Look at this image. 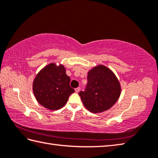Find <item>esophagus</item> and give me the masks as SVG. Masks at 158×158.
Listing matches in <instances>:
<instances>
[{
	"mask_svg": "<svg viewBox=\"0 0 158 158\" xmlns=\"http://www.w3.org/2000/svg\"><path fill=\"white\" fill-rule=\"evenodd\" d=\"M80 89H81V88H80V87L77 88H75V92H79L80 91Z\"/></svg>",
	"mask_w": 158,
	"mask_h": 158,
	"instance_id": "34e87169",
	"label": "esophagus"
}]
</instances>
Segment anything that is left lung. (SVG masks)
Instances as JSON below:
<instances>
[{
    "label": "left lung",
    "instance_id": "8db88e82",
    "mask_svg": "<svg viewBox=\"0 0 158 158\" xmlns=\"http://www.w3.org/2000/svg\"><path fill=\"white\" fill-rule=\"evenodd\" d=\"M120 94L118 79L108 68L101 65L88 73L84 90L79 93L84 106L93 113L109 110L118 99Z\"/></svg>",
    "mask_w": 158,
    "mask_h": 158
}]
</instances>
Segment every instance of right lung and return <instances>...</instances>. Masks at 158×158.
<instances>
[{"mask_svg": "<svg viewBox=\"0 0 158 158\" xmlns=\"http://www.w3.org/2000/svg\"><path fill=\"white\" fill-rule=\"evenodd\" d=\"M70 78L62 65L50 64L37 75L33 81V93L38 103L51 110L64 107L69 96L75 92L70 86Z\"/></svg>", "mask_w": 158, "mask_h": 158, "instance_id": "add662e5", "label": "right lung"}]
</instances>
